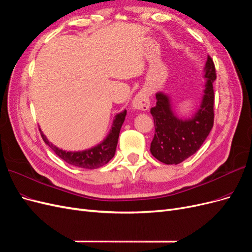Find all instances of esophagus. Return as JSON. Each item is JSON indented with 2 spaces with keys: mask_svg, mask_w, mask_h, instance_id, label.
I'll return each instance as SVG.
<instances>
[{
  "mask_svg": "<svg viewBox=\"0 0 252 252\" xmlns=\"http://www.w3.org/2000/svg\"><path fill=\"white\" fill-rule=\"evenodd\" d=\"M132 105L135 110H141V111L149 110V108H150L149 92L145 90H141L140 92H138L132 102Z\"/></svg>",
  "mask_w": 252,
  "mask_h": 252,
  "instance_id": "obj_1",
  "label": "esophagus"
}]
</instances>
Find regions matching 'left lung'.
<instances>
[{
    "label": "left lung",
    "mask_w": 252,
    "mask_h": 252,
    "mask_svg": "<svg viewBox=\"0 0 252 252\" xmlns=\"http://www.w3.org/2000/svg\"><path fill=\"white\" fill-rule=\"evenodd\" d=\"M205 90L199 110L190 119H179L170 107L169 97L156 94V105L151 109L155 124V135L151 153L165 164H179L193 155L205 141L214 126L215 93L213 84L217 78L213 59L208 55L204 68Z\"/></svg>",
    "instance_id": "1"
}]
</instances>
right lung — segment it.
Masks as SVG:
<instances>
[{"instance_id":"1","label":"right lung","mask_w":252,"mask_h":252,"mask_svg":"<svg viewBox=\"0 0 252 252\" xmlns=\"http://www.w3.org/2000/svg\"><path fill=\"white\" fill-rule=\"evenodd\" d=\"M126 115V110L119 113V114L115 116V119L113 121L112 129L110 131L109 135L107 136V138H105L101 143L97 144L96 147L92 149H89L82 152H66L56 148L55 145H53L49 140L47 139L46 136L42 133L40 129L39 131L45 143L47 145H49L50 149H52V151L56 154V155L63 161H66L67 163L77 167H83L88 169L98 168L104 164H107L108 162L114 157L120 128L124 124Z\"/></svg>"}]
</instances>
